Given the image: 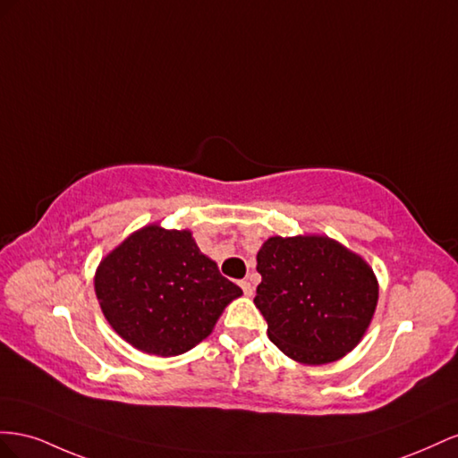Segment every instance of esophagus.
Segmentation results:
<instances>
[{
    "label": "esophagus",
    "mask_w": 458,
    "mask_h": 458,
    "mask_svg": "<svg viewBox=\"0 0 458 458\" xmlns=\"http://www.w3.org/2000/svg\"><path fill=\"white\" fill-rule=\"evenodd\" d=\"M240 285H242V290H243V293H245L247 297H251V295H253L255 287H253L250 282H247V280H242V282H240Z\"/></svg>",
    "instance_id": "esophagus-1"
}]
</instances>
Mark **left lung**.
Segmentation results:
<instances>
[{
	"label": "left lung",
	"instance_id": "8db88e82",
	"mask_svg": "<svg viewBox=\"0 0 458 458\" xmlns=\"http://www.w3.org/2000/svg\"><path fill=\"white\" fill-rule=\"evenodd\" d=\"M257 270L255 305L285 357L318 367L360 344L380 285L359 253L320 233L272 236L260 245Z\"/></svg>",
	"mask_w": 458,
	"mask_h": 458
}]
</instances>
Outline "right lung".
Segmentation results:
<instances>
[{
    "mask_svg": "<svg viewBox=\"0 0 458 458\" xmlns=\"http://www.w3.org/2000/svg\"><path fill=\"white\" fill-rule=\"evenodd\" d=\"M103 317L124 342L176 357L215 330L243 292L201 253L190 230L148 225L101 259L94 276Z\"/></svg>",
    "mask_w": 458,
    "mask_h": 458,
    "instance_id": "1",
    "label": "right lung"
}]
</instances>
